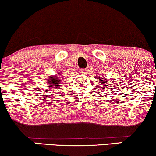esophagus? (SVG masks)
Wrapping results in <instances>:
<instances>
[{"label": "esophagus", "mask_w": 156, "mask_h": 156, "mask_svg": "<svg viewBox=\"0 0 156 156\" xmlns=\"http://www.w3.org/2000/svg\"><path fill=\"white\" fill-rule=\"evenodd\" d=\"M86 71V69H80L79 70V72L80 73H85Z\"/></svg>", "instance_id": "esophagus-1"}]
</instances>
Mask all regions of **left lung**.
Segmentation results:
<instances>
[{"instance_id": "1", "label": "left lung", "mask_w": 156, "mask_h": 156, "mask_svg": "<svg viewBox=\"0 0 156 156\" xmlns=\"http://www.w3.org/2000/svg\"><path fill=\"white\" fill-rule=\"evenodd\" d=\"M100 80V83H101V85H104V84H106L107 83V80H106V78H104V79H103L102 80L101 78V79H99ZM111 85V84H110ZM106 88H110V86H106Z\"/></svg>"}]
</instances>
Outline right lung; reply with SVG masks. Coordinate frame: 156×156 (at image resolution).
Returning <instances> with one entry per match:
<instances>
[{
  "label": "right lung",
  "instance_id": "1",
  "mask_svg": "<svg viewBox=\"0 0 156 156\" xmlns=\"http://www.w3.org/2000/svg\"><path fill=\"white\" fill-rule=\"evenodd\" d=\"M47 80H48L47 81L49 83V86H51L50 87L53 88H58L59 86H60V84L62 83L60 78L57 76H50L47 78Z\"/></svg>",
  "mask_w": 156,
  "mask_h": 156
}]
</instances>
